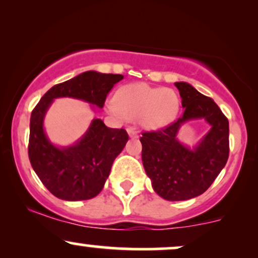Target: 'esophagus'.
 I'll list each match as a JSON object with an SVG mask.
<instances>
[{
  "mask_svg": "<svg viewBox=\"0 0 258 258\" xmlns=\"http://www.w3.org/2000/svg\"><path fill=\"white\" fill-rule=\"evenodd\" d=\"M127 132H128V136L131 138H137L138 137V132L136 131L133 127H128V128H127Z\"/></svg>",
  "mask_w": 258,
  "mask_h": 258,
  "instance_id": "1",
  "label": "esophagus"
}]
</instances>
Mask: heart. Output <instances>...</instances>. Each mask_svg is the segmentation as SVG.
<instances>
[{"mask_svg": "<svg viewBox=\"0 0 258 258\" xmlns=\"http://www.w3.org/2000/svg\"><path fill=\"white\" fill-rule=\"evenodd\" d=\"M106 109L115 116L138 119L147 128H159L174 119L179 109V99L170 88L136 82L119 88L116 98L106 103Z\"/></svg>", "mask_w": 258, "mask_h": 258, "instance_id": "1", "label": "heart"}]
</instances>
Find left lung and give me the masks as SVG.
<instances>
[{
  "mask_svg": "<svg viewBox=\"0 0 258 258\" xmlns=\"http://www.w3.org/2000/svg\"><path fill=\"white\" fill-rule=\"evenodd\" d=\"M182 98L183 115L159 131L143 132L142 161L156 194L170 201L188 200L207 190L229 156V122L214 99L186 82L174 84ZM205 118L210 131L193 150L176 139L189 119Z\"/></svg>",
  "mask_w": 258,
  "mask_h": 258,
  "instance_id": "1",
  "label": "left lung"
}]
</instances>
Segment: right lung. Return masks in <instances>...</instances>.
I'll return each mask as SVG.
<instances>
[{"label":"right lung","mask_w":258,"mask_h":258,"mask_svg":"<svg viewBox=\"0 0 258 258\" xmlns=\"http://www.w3.org/2000/svg\"><path fill=\"white\" fill-rule=\"evenodd\" d=\"M122 79L119 74L82 73L53 86L32 110L29 159L43 185L59 199L79 201L98 195L115 158L125 148L128 135L123 128H110L100 119H94L74 146L58 148L49 142L43 130L49 105L55 98L72 97L103 108L109 92Z\"/></svg>","instance_id":"1"}]
</instances>
